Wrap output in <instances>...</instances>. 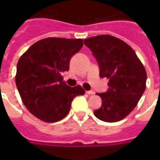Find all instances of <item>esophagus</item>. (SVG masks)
<instances>
[{"instance_id":"obj_1","label":"esophagus","mask_w":160,"mask_h":160,"mask_svg":"<svg viewBox=\"0 0 160 160\" xmlns=\"http://www.w3.org/2000/svg\"><path fill=\"white\" fill-rule=\"evenodd\" d=\"M85 93L88 94V95H93V94H94V91H93V90H87V91H85Z\"/></svg>"}]
</instances>
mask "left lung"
Returning a JSON list of instances; mask_svg holds the SVG:
<instances>
[{"instance_id": "1", "label": "left lung", "mask_w": 160, "mask_h": 160, "mask_svg": "<svg viewBox=\"0 0 160 160\" xmlns=\"http://www.w3.org/2000/svg\"><path fill=\"white\" fill-rule=\"evenodd\" d=\"M84 43L97 60L100 77L109 79L108 90L97 94L102 105L94 114L102 121H119L135 108L145 90L144 65L129 45L114 36H94Z\"/></svg>"}]
</instances>
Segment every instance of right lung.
Returning a JSON list of instances; mask_svg holds the SVG:
<instances>
[{
  "instance_id": "obj_1",
  "label": "right lung",
  "mask_w": 160,
  "mask_h": 160,
  "mask_svg": "<svg viewBox=\"0 0 160 160\" xmlns=\"http://www.w3.org/2000/svg\"><path fill=\"white\" fill-rule=\"evenodd\" d=\"M83 46L82 39L46 38L33 44L21 55L16 66V84L26 109L48 123L64 119L71 102L85 90L63 81L70 59Z\"/></svg>"
}]
</instances>
